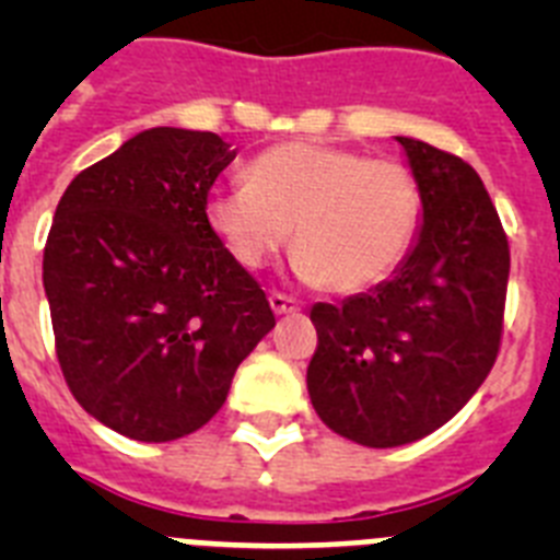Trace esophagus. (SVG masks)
<instances>
[{
    "instance_id": "34e87169",
    "label": "esophagus",
    "mask_w": 560,
    "mask_h": 560,
    "mask_svg": "<svg viewBox=\"0 0 560 560\" xmlns=\"http://www.w3.org/2000/svg\"><path fill=\"white\" fill-rule=\"evenodd\" d=\"M269 305H271V311H275V314H294V311L303 308V303H300V300L283 294V291H271Z\"/></svg>"
}]
</instances>
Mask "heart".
<instances>
[{"mask_svg":"<svg viewBox=\"0 0 560 560\" xmlns=\"http://www.w3.org/2000/svg\"><path fill=\"white\" fill-rule=\"evenodd\" d=\"M423 190L412 167L350 148L294 140L257 153L246 185L212 192L207 224L244 269L289 244L296 271L336 294L387 280L412 249Z\"/></svg>","mask_w":560,"mask_h":560,"instance_id":"1","label":"heart"}]
</instances>
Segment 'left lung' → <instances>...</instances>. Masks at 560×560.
Returning <instances> with one entry per match:
<instances>
[{
    "instance_id": "left-lung-1",
    "label": "left lung",
    "mask_w": 560,
    "mask_h": 560,
    "mask_svg": "<svg viewBox=\"0 0 560 560\" xmlns=\"http://www.w3.org/2000/svg\"><path fill=\"white\" fill-rule=\"evenodd\" d=\"M423 226L393 280L316 303L308 393L325 427L370 448L427 438L479 389L502 345L511 246L468 162L398 137Z\"/></svg>"
}]
</instances>
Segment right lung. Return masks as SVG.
Here are the masks:
<instances>
[{
    "mask_svg": "<svg viewBox=\"0 0 560 560\" xmlns=\"http://www.w3.org/2000/svg\"><path fill=\"white\" fill-rule=\"evenodd\" d=\"M235 160L219 133L148 128L69 182L44 246L56 355L92 418L142 443L196 432L275 328L207 224Z\"/></svg>",
    "mask_w": 560,
    "mask_h": 560,
    "instance_id": "right-lung-1",
    "label": "right lung"
}]
</instances>
